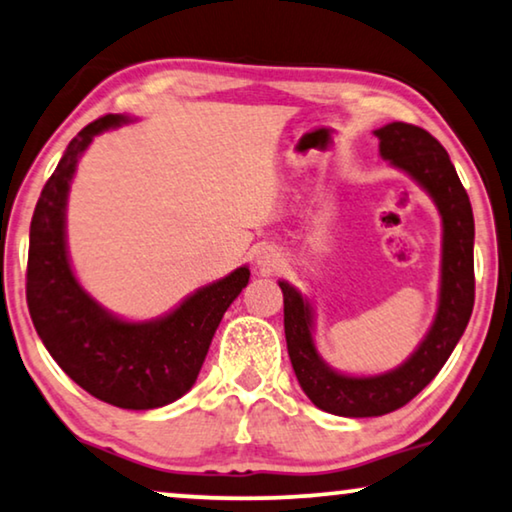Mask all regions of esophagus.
Wrapping results in <instances>:
<instances>
[{
    "label": "esophagus",
    "mask_w": 512,
    "mask_h": 512,
    "mask_svg": "<svg viewBox=\"0 0 512 512\" xmlns=\"http://www.w3.org/2000/svg\"><path fill=\"white\" fill-rule=\"evenodd\" d=\"M256 263L261 265L263 270L270 272V270H274L279 265V254H277V251H272V249H263L261 254L256 256Z\"/></svg>",
    "instance_id": "1"
}]
</instances>
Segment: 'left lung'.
<instances>
[{"label":"left lung","instance_id":"obj_1","mask_svg":"<svg viewBox=\"0 0 512 512\" xmlns=\"http://www.w3.org/2000/svg\"><path fill=\"white\" fill-rule=\"evenodd\" d=\"M381 140V157L409 173L429 191L443 219L441 300L436 321L418 351L395 372L355 379L332 372L318 358L311 339V311L307 300L279 281L284 293V330L293 372L305 395L321 411L344 418L385 416L409 404L425 385L441 372L464 335L473 300V212L469 194L459 182L448 152L432 133L416 124L392 122L374 131Z\"/></svg>","mask_w":512,"mask_h":512}]
</instances>
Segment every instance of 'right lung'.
Listing matches in <instances>:
<instances>
[{"label":"right lung","mask_w":512,"mask_h":512,"mask_svg":"<svg viewBox=\"0 0 512 512\" xmlns=\"http://www.w3.org/2000/svg\"><path fill=\"white\" fill-rule=\"evenodd\" d=\"M127 122L103 115L71 140L43 187L29 226L27 307L48 353L80 388L120 409H157L180 399L201 372L221 316L249 284V268L201 288L152 323L110 316L73 277L64 242L69 182L96 133Z\"/></svg>","instance_id":"right-lung-1"}]
</instances>
